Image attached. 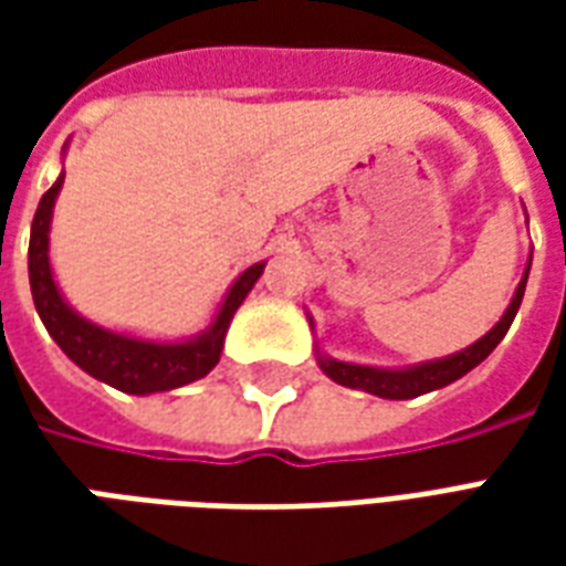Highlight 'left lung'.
Segmentation results:
<instances>
[{
    "label": "left lung",
    "mask_w": 566,
    "mask_h": 566,
    "mask_svg": "<svg viewBox=\"0 0 566 566\" xmlns=\"http://www.w3.org/2000/svg\"><path fill=\"white\" fill-rule=\"evenodd\" d=\"M527 272H531V266L524 270V279L518 282V287H515V296H512L510 308L503 312V318H500L479 343H473L470 348H463L458 355L442 357V360H430V364H418V367L409 369L360 367V364H343V360L318 355L321 369H324L333 381L345 385V388H360V391L376 394V397H385V400H412V397H421V394L427 391L446 388L451 381H458L461 376H467L473 367H479V364L497 348L500 339L506 336L510 324L515 321V312L522 306Z\"/></svg>",
    "instance_id": "obj_1"
}]
</instances>
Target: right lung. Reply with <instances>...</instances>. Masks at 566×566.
Here are the masks:
<instances>
[{"label": "right lung", "mask_w": 566, "mask_h": 566, "mask_svg": "<svg viewBox=\"0 0 566 566\" xmlns=\"http://www.w3.org/2000/svg\"><path fill=\"white\" fill-rule=\"evenodd\" d=\"M60 175L54 187L48 190L35 209L30 233V287L32 303L39 318L54 336V343L66 352L69 360H75L84 373H91L93 379L112 385L124 394H157L181 388L187 381H197L209 376L211 367L221 360L223 336L233 321L235 308L242 306L248 291L254 287L260 272L266 263L248 266L230 294L223 300L218 318L211 321V327L197 339L187 343H148V339H133L127 333H112L105 327H96L87 318H81L78 312H72L69 303L60 294L48 260V233H51V214H54V199L63 187Z\"/></svg>", "instance_id": "1"}]
</instances>
